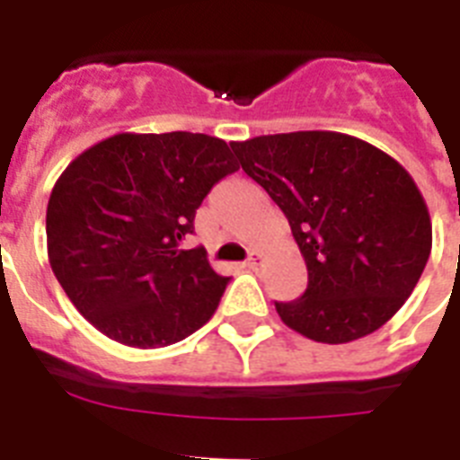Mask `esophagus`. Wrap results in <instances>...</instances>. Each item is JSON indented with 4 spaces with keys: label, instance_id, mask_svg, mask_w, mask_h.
<instances>
[{
    "label": "esophagus",
    "instance_id": "esophagus-1",
    "mask_svg": "<svg viewBox=\"0 0 460 460\" xmlns=\"http://www.w3.org/2000/svg\"><path fill=\"white\" fill-rule=\"evenodd\" d=\"M262 262H265V258H262V253H258V251H253V253L249 255V260H246L243 265L249 267V270H258V267L262 265Z\"/></svg>",
    "mask_w": 460,
    "mask_h": 460
}]
</instances>
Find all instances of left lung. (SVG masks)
Returning a JSON list of instances; mask_svg holds the SVG:
<instances>
[{
	"label": "left lung",
	"mask_w": 460,
	"mask_h": 460,
	"mask_svg": "<svg viewBox=\"0 0 460 460\" xmlns=\"http://www.w3.org/2000/svg\"><path fill=\"white\" fill-rule=\"evenodd\" d=\"M242 170L280 207L308 270L280 320L318 343H350L412 295L433 243L429 207L396 158L359 137L296 131L233 142Z\"/></svg>",
	"instance_id": "obj_1"
}]
</instances>
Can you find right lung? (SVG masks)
<instances>
[{
    "mask_svg": "<svg viewBox=\"0 0 460 460\" xmlns=\"http://www.w3.org/2000/svg\"><path fill=\"white\" fill-rule=\"evenodd\" d=\"M234 170L226 140L186 131L117 133L73 158L48 200V260L84 320L140 350L200 329L230 279L180 242Z\"/></svg>",
    "mask_w": 460,
    "mask_h": 460,
    "instance_id": "add662e5",
    "label": "right lung"
}]
</instances>
